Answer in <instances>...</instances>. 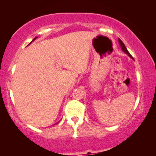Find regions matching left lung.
<instances>
[{
    "label": "left lung",
    "instance_id": "obj_1",
    "mask_svg": "<svg viewBox=\"0 0 156 156\" xmlns=\"http://www.w3.org/2000/svg\"><path fill=\"white\" fill-rule=\"evenodd\" d=\"M119 44H120V45H121V49H122V50L123 51V52H124L126 54H127L128 55H129V56L131 57V58H132V59H133V57L131 56V54H130V53L129 52V51L127 50V49H126V46H125V44H123V42L121 41V40H120V39H119Z\"/></svg>",
    "mask_w": 156,
    "mask_h": 156
}]
</instances>
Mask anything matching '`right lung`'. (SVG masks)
Here are the masks:
<instances>
[{"mask_svg": "<svg viewBox=\"0 0 156 156\" xmlns=\"http://www.w3.org/2000/svg\"><path fill=\"white\" fill-rule=\"evenodd\" d=\"M36 38H37V37H35V38H34V39H33V41H34V40H35V39H36ZM33 41H32V42H33ZM31 42H30V43H31ZM30 43H29V44H30Z\"/></svg>", "mask_w": 156, "mask_h": 156, "instance_id": "obj_1", "label": "right lung"}]
</instances>
